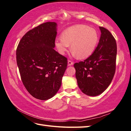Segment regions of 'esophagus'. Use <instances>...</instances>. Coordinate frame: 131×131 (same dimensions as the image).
<instances>
[{
  "instance_id": "1",
  "label": "esophagus",
  "mask_w": 131,
  "mask_h": 131,
  "mask_svg": "<svg viewBox=\"0 0 131 131\" xmlns=\"http://www.w3.org/2000/svg\"><path fill=\"white\" fill-rule=\"evenodd\" d=\"M68 66H71L73 65V62L70 60H68Z\"/></svg>"
}]
</instances>
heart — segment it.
<instances>
[{
	"instance_id": "1",
	"label": "heart",
	"mask_w": 131,
	"mask_h": 131,
	"mask_svg": "<svg viewBox=\"0 0 131 131\" xmlns=\"http://www.w3.org/2000/svg\"><path fill=\"white\" fill-rule=\"evenodd\" d=\"M61 37L55 41L58 52L65 54L71 45V50L79 59L89 57L99 41V35L95 29L82 24L67 28L62 32Z\"/></svg>"
}]
</instances>
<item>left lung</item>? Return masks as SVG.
Here are the masks:
<instances>
[{"label": "left lung", "instance_id": "8db88e82", "mask_svg": "<svg viewBox=\"0 0 131 131\" xmlns=\"http://www.w3.org/2000/svg\"><path fill=\"white\" fill-rule=\"evenodd\" d=\"M101 36L95 50L83 61L75 63L79 88L89 96H97L108 88L116 70L117 45L108 29L100 27Z\"/></svg>", "mask_w": 131, "mask_h": 131}]
</instances>
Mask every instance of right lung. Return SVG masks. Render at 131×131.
<instances>
[{
    "label": "right lung",
    "mask_w": 131,
    "mask_h": 131,
    "mask_svg": "<svg viewBox=\"0 0 131 131\" xmlns=\"http://www.w3.org/2000/svg\"><path fill=\"white\" fill-rule=\"evenodd\" d=\"M55 22L43 23L23 36L16 49V61L23 83L34 98L45 101L60 89L68 59L54 49Z\"/></svg>",
    "instance_id": "obj_1"
}]
</instances>
